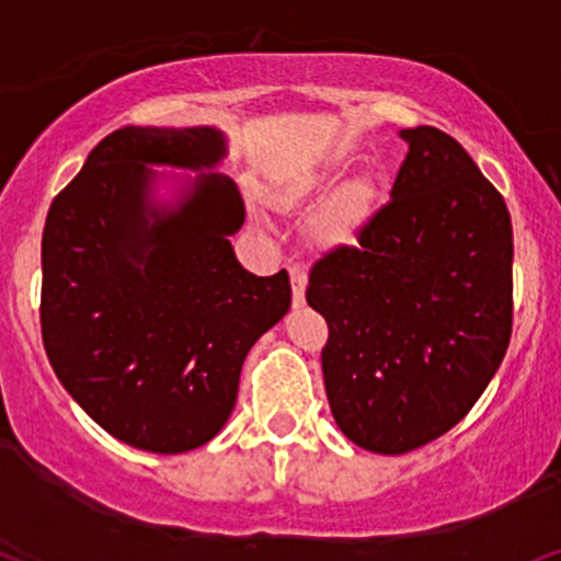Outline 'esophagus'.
Returning a JSON list of instances; mask_svg holds the SVG:
<instances>
[{
	"label": "esophagus",
	"instance_id": "esophagus-1",
	"mask_svg": "<svg viewBox=\"0 0 561 561\" xmlns=\"http://www.w3.org/2000/svg\"><path fill=\"white\" fill-rule=\"evenodd\" d=\"M304 291H307V273H304V267L294 265V267H291V294H294V307H301V304H304Z\"/></svg>",
	"mask_w": 561,
	"mask_h": 561
}]
</instances>
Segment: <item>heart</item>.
<instances>
[{
    "label": "heart",
    "mask_w": 561,
    "mask_h": 561,
    "mask_svg": "<svg viewBox=\"0 0 561 561\" xmlns=\"http://www.w3.org/2000/svg\"><path fill=\"white\" fill-rule=\"evenodd\" d=\"M335 169H317L304 174L301 179L283 192V203L288 207H301L320 199L330 186L335 184ZM375 207V184L371 179L356 176L345 182L335 197L322 207L320 216L314 218L312 233L314 239L324 247H341L351 244L356 239L358 228L366 224Z\"/></svg>",
    "instance_id": "b5f03b06"
}]
</instances>
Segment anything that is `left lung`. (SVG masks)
Segmentation results:
<instances>
[{"mask_svg": "<svg viewBox=\"0 0 561 561\" xmlns=\"http://www.w3.org/2000/svg\"><path fill=\"white\" fill-rule=\"evenodd\" d=\"M390 199L309 270L328 322L322 375L354 445L403 455L442 437L492 382L513 335V220L466 148L403 129Z\"/></svg>", "mask_w": 561, "mask_h": 561, "instance_id": "8db88e82", "label": "left lung"}]
</instances>
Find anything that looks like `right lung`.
Returning a JSON list of instances; mask_svg holds the SVG:
<instances>
[{
	"mask_svg": "<svg viewBox=\"0 0 561 561\" xmlns=\"http://www.w3.org/2000/svg\"><path fill=\"white\" fill-rule=\"evenodd\" d=\"M224 156L216 127H122L48 207V362L95 424L148 453L216 437L249 348L291 307L286 270L257 278L233 254L244 203L231 179L199 174L176 205L153 199L145 163L199 171Z\"/></svg>",
	"mask_w": 561,
	"mask_h": 561,
	"instance_id": "obj_1",
	"label": "right lung"
}]
</instances>
